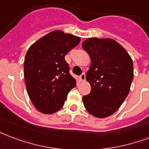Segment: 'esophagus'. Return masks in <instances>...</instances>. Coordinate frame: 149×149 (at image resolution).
Instances as JSON below:
<instances>
[{"mask_svg":"<svg viewBox=\"0 0 149 149\" xmlns=\"http://www.w3.org/2000/svg\"><path fill=\"white\" fill-rule=\"evenodd\" d=\"M85 79H86V74H85V72H83L82 74L79 76V80L84 82L85 81Z\"/></svg>","mask_w":149,"mask_h":149,"instance_id":"obj_1","label":"esophagus"}]
</instances>
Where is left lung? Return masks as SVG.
<instances>
[{
	"instance_id": "left-lung-1",
	"label": "left lung",
	"mask_w": 149,
	"mask_h": 149,
	"mask_svg": "<svg viewBox=\"0 0 149 149\" xmlns=\"http://www.w3.org/2000/svg\"><path fill=\"white\" fill-rule=\"evenodd\" d=\"M82 47L91 59L86 74L91 90L83 96L84 105L95 117H107L119 109L130 91L134 78L132 59L112 39L88 38Z\"/></svg>"
}]
</instances>
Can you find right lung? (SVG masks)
<instances>
[{"label":"right lung","mask_w":149,"mask_h":149,"mask_svg":"<svg viewBox=\"0 0 149 149\" xmlns=\"http://www.w3.org/2000/svg\"><path fill=\"white\" fill-rule=\"evenodd\" d=\"M80 38L54 30L32 44L26 54L24 77L32 103L44 114L58 112L77 81L70 73L65 56Z\"/></svg>","instance_id":"1"}]
</instances>
